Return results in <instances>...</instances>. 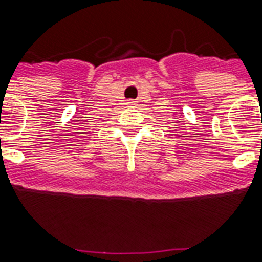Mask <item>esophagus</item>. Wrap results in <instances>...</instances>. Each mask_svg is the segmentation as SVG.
Here are the masks:
<instances>
[{
	"instance_id": "34e87169",
	"label": "esophagus",
	"mask_w": 262,
	"mask_h": 262,
	"mask_svg": "<svg viewBox=\"0 0 262 262\" xmlns=\"http://www.w3.org/2000/svg\"><path fill=\"white\" fill-rule=\"evenodd\" d=\"M127 103H128L129 106H134V101H128V102H127Z\"/></svg>"
}]
</instances>
